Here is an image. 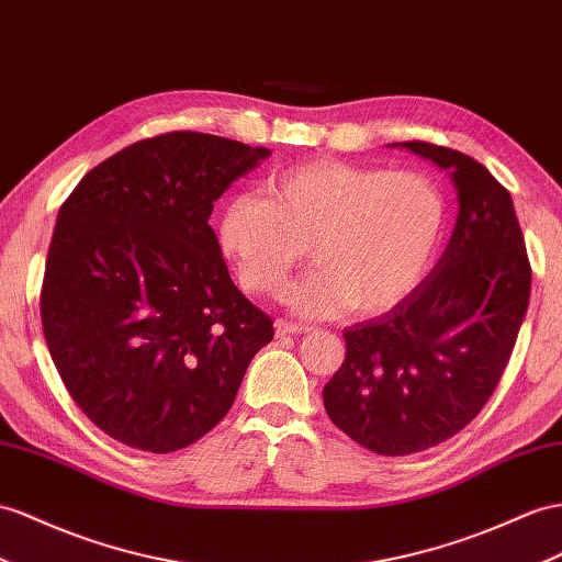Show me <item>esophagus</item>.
Listing matches in <instances>:
<instances>
[{
  "label": "esophagus",
  "instance_id": "34e87169",
  "mask_svg": "<svg viewBox=\"0 0 562 562\" xmlns=\"http://www.w3.org/2000/svg\"><path fill=\"white\" fill-rule=\"evenodd\" d=\"M301 333H311L308 325L301 323H290V321H276V335L284 337V335H301Z\"/></svg>",
  "mask_w": 562,
  "mask_h": 562
}]
</instances>
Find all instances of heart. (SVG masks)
I'll return each instance as SVG.
<instances>
[{
	"instance_id": "b5f03b06",
	"label": "heart",
	"mask_w": 562,
	"mask_h": 562,
	"mask_svg": "<svg viewBox=\"0 0 562 562\" xmlns=\"http://www.w3.org/2000/svg\"><path fill=\"white\" fill-rule=\"evenodd\" d=\"M443 223V192L425 172L318 158L276 172L268 196L229 199L218 241L247 292L278 294L308 247L315 268L286 290L296 311L380 313L423 282Z\"/></svg>"
}]
</instances>
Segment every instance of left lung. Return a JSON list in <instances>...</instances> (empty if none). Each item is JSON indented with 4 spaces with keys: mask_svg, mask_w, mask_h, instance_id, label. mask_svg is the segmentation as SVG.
I'll return each mask as SVG.
<instances>
[{
    "mask_svg": "<svg viewBox=\"0 0 562 562\" xmlns=\"http://www.w3.org/2000/svg\"><path fill=\"white\" fill-rule=\"evenodd\" d=\"M398 147L451 172L460 213L435 270L392 311L344 329L347 358L323 390L329 420L380 456L431 449L477 418L531 290L506 187L468 154L420 139Z\"/></svg>",
    "mask_w": 562,
    "mask_h": 562,
    "instance_id": "1",
    "label": "left lung"
}]
</instances>
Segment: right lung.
<instances>
[{
  "label": "right lung",
  "instance_id": "right-lung-1",
  "mask_svg": "<svg viewBox=\"0 0 562 562\" xmlns=\"http://www.w3.org/2000/svg\"><path fill=\"white\" fill-rule=\"evenodd\" d=\"M268 156L206 133L147 137L94 166L56 215L40 294L52 361L80 411L131 449L204 437L276 335L209 225L213 201Z\"/></svg>",
  "mask_w": 562,
  "mask_h": 562
}]
</instances>
